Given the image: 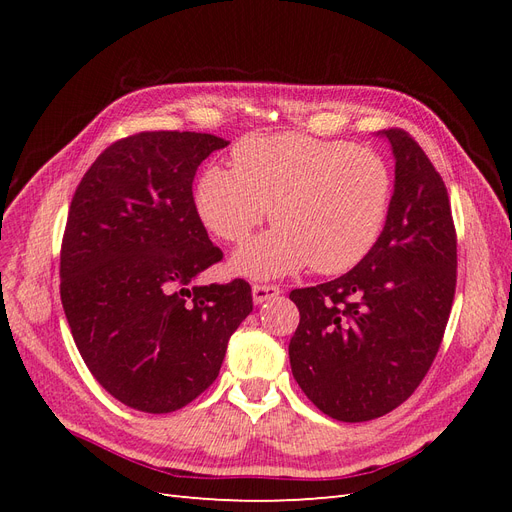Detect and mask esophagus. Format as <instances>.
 I'll list each match as a JSON object with an SVG mask.
<instances>
[{
	"instance_id": "34e87169",
	"label": "esophagus",
	"mask_w": 512,
	"mask_h": 512,
	"mask_svg": "<svg viewBox=\"0 0 512 512\" xmlns=\"http://www.w3.org/2000/svg\"><path fill=\"white\" fill-rule=\"evenodd\" d=\"M280 292H282L280 286H273V284H254V286H252V299H254L256 305H260V303H265V301L277 297V294H280Z\"/></svg>"
}]
</instances>
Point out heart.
Here are the masks:
<instances>
[{
    "label": "heart",
    "instance_id": "1",
    "mask_svg": "<svg viewBox=\"0 0 512 512\" xmlns=\"http://www.w3.org/2000/svg\"><path fill=\"white\" fill-rule=\"evenodd\" d=\"M391 168L371 149L299 132L245 136L232 168L198 179L196 211L215 237L241 243L267 218L277 224L232 256L230 269L269 280L312 265L342 273L371 252L389 218Z\"/></svg>",
    "mask_w": 512,
    "mask_h": 512
}]
</instances>
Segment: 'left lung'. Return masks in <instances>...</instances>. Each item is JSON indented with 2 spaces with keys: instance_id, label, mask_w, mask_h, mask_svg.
Segmentation results:
<instances>
[{
  "instance_id": "1",
  "label": "left lung",
  "mask_w": 512,
  "mask_h": 512,
  "mask_svg": "<svg viewBox=\"0 0 512 512\" xmlns=\"http://www.w3.org/2000/svg\"><path fill=\"white\" fill-rule=\"evenodd\" d=\"M393 147L395 190L371 252L327 284L297 288L299 327L292 376L335 421L389 414L423 382L455 299L457 235L446 185L404 130L382 132Z\"/></svg>"
}]
</instances>
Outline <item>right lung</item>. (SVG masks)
<instances>
[{"instance_id": "add662e5", "label": "right lung", "mask_w": 512, "mask_h": 512, "mask_svg": "<svg viewBox=\"0 0 512 512\" xmlns=\"http://www.w3.org/2000/svg\"><path fill=\"white\" fill-rule=\"evenodd\" d=\"M226 145L138 132L106 147L72 196L61 305L85 365L128 408L166 414L207 391L254 307L245 280L194 284L224 254L200 222L192 181Z\"/></svg>"}]
</instances>
